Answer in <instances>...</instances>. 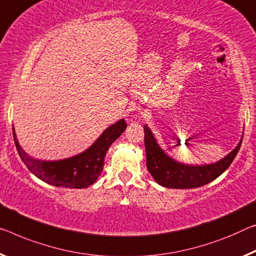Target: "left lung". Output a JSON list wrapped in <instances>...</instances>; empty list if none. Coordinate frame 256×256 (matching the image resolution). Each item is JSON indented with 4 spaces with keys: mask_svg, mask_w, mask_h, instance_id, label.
Here are the masks:
<instances>
[{
    "mask_svg": "<svg viewBox=\"0 0 256 256\" xmlns=\"http://www.w3.org/2000/svg\"><path fill=\"white\" fill-rule=\"evenodd\" d=\"M242 137L229 154L210 164H188L169 156L156 142L153 132L144 126L146 166L152 178L161 186L169 188H194L208 184L223 174L240 148Z\"/></svg>",
    "mask_w": 256,
    "mask_h": 256,
    "instance_id": "left-lung-1",
    "label": "left lung"
}]
</instances>
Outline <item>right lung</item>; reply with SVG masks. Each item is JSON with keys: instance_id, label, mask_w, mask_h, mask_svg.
Returning a JSON list of instances; mask_svg holds the SVG:
<instances>
[{"instance_id": "obj_1", "label": "right lung", "mask_w": 256, "mask_h": 256, "mask_svg": "<svg viewBox=\"0 0 256 256\" xmlns=\"http://www.w3.org/2000/svg\"><path fill=\"white\" fill-rule=\"evenodd\" d=\"M127 128L124 119L116 121L102 132L87 150L62 160H38L32 158L19 145L12 126L14 140L18 154L28 170L43 182L54 186L84 188L96 182L103 172L104 159L108 148Z\"/></svg>"}]
</instances>
